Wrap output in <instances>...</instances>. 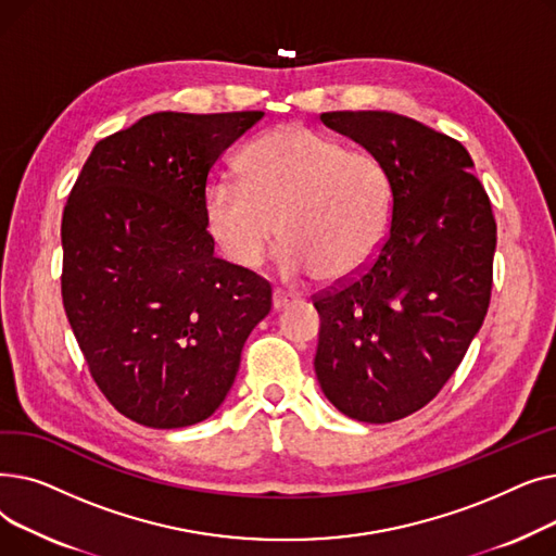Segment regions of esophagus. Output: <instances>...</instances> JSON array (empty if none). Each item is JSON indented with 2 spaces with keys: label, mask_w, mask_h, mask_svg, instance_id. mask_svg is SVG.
I'll return each instance as SVG.
<instances>
[{
  "label": "esophagus",
  "mask_w": 556,
  "mask_h": 556,
  "mask_svg": "<svg viewBox=\"0 0 556 556\" xmlns=\"http://www.w3.org/2000/svg\"><path fill=\"white\" fill-rule=\"evenodd\" d=\"M290 302H293V295L283 293V290H275V293H273V308H275V311L286 308Z\"/></svg>",
  "instance_id": "34e87169"
}]
</instances>
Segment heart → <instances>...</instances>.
I'll use <instances>...</instances> for the list:
<instances>
[{
  "instance_id": "heart-1",
  "label": "heart",
  "mask_w": 556,
  "mask_h": 556,
  "mask_svg": "<svg viewBox=\"0 0 556 556\" xmlns=\"http://www.w3.org/2000/svg\"><path fill=\"white\" fill-rule=\"evenodd\" d=\"M241 180H216L204 193V227L239 268H258L286 239L279 268L288 279L319 273L338 283L381 252L392 216L386 164L302 124H281L250 141Z\"/></svg>"
}]
</instances>
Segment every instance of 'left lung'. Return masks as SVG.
Masks as SVG:
<instances>
[{
  "label": "left lung",
  "mask_w": 556,
  "mask_h": 556,
  "mask_svg": "<svg viewBox=\"0 0 556 556\" xmlns=\"http://www.w3.org/2000/svg\"><path fill=\"white\" fill-rule=\"evenodd\" d=\"M388 168L392 220L371 266L315 298L317 383L346 417L390 424L432 401L478 336L491 298L495 220L453 137L386 110L325 112Z\"/></svg>",
  "instance_id": "obj_1"
}]
</instances>
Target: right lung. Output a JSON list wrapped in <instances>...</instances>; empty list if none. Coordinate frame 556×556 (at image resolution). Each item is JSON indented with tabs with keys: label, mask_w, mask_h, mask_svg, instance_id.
Segmentation results:
<instances>
[{
	"label": "right lung",
	"mask_w": 556,
	"mask_h": 556,
	"mask_svg": "<svg viewBox=\"0 0 556 556\" xmlns=\"http://www.w3.org/2000/svg\"><path fill=\"white\" fill-rule=\"evenodd\" d=\"M263 112H155L101 139L63 212V304L99 390L124 417L185 428L233 386L273 290L214 254L207 175Z\"/></svg>",
	"instance_id": "right-lung-1"
}]
</instances>
